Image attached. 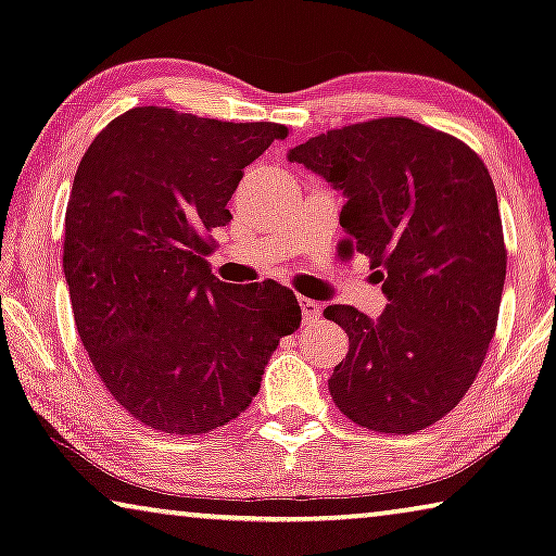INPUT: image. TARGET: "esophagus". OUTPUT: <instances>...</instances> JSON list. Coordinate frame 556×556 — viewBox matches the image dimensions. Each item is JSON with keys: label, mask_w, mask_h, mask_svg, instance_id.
Wrapping results in <instances>:
<instances>
[{"label": "esophagus", "mask_w": 556, "mask_h": 556, "mask_svg": "<svg viewBox=\"0 0 556 556\" xmlns=\"http://www.w3.org/2000/svg\"><path fill=\"white\" fill-rule=\"evenodd\" d=\"M299 306H302V316H304L306 324H312L321 316V306H319V302H314V299L302 296V299H299Z\"/></svg>", "instance_id": "esophagus-1"}]
</instances>
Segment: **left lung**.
Here are the masks:
<instances>
[{
	"instance_id": "1",
	"label": "left lung",
	"mask_w": 556,
	"mask_h": 556,
	"mask_svg": "<svg viewBox=\"0 0 556 556\" xmlns=\"http://www.w3.org/2000/svg\"><path fill=\"white\" fill-rule=\"evenodd\" d=\"M346 198L339 223L389 299L378 319L324 309L349 333L329 391L378 433H416L447 416L495 337L507 252L495 185L463 140L410 118L329 130L287 153Z\"/></svg>"
}]
</instances>
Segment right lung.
Instances as JSON below:
<instances>
[{"label":"right lung","instance_id":"right-lung-1","mask_svg":"<svg viewBox=\"0 0 556 556\" xmlns=\"http://www.w3.org/2000/svg\"><path fill=\"white\" fill-rule=\"evenodd\" d=\"M277 138L279 123L140 105L81 157L64 237L74 321L105 389L148 428L198 435L240 416L302 321L292 289L227 285L205 260L244 167Z\"/></svg>","mask_w":556,"mask_h":556}]
</instances>
